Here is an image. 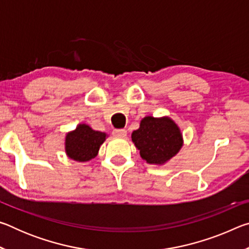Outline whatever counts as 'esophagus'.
Instances as JSON below:
<instances>
[{
    "label": "esophagus",
    "instance_id": "esophagus-1",
    "mask_svg": "<svg viewBox=\"0 0 249 249\" xmlns=\"http://www.w3.org/2000/svg\"><path fill=\"white\" fill-rule=\"evenodd\" d=\"M112 134H113V136H115V137L124 138L126 136V134H127V132H126L125 129H114Z\"/></svg>",
    "mask_w": 249,
    "mask_h": 249
}]
</instances>
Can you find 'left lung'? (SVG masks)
Here are the masks:
<instances>
[{
  "mask_svg": "<svg viewBox=\"0 0 249 249\" xmlns=\"http://www.w3.org/2000/svg\"><path fill=\"white\" fill-rule=\"evenodd\" d=\"M132 141L140 150L141 157L155 165L168 161L183 144L179 127L169 117H144L140 128L133 132Z\"/></svg>",
  "mask_w": 249,
  "mask_h": 249,
  "instance_id": "1",
  "label": "left lung"
}]
</instances>
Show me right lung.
<instances>
[{"label":"right lung","mask_w":249,"mask_h":249,"mask_svg":"<svg viewBox=\"0 0 249 249\" xmlns=\"http://www.w3.org/2000/svg\"><path fill=\"white\" fill-rule=\"evenodd\" d=\"M107 134L93 130L89 125L80 124L73 132L67 134L65 148L68 157L75 161H89L98 155Z\"/></svg>","instance_id":"right-lung-1"}]
</instances>
